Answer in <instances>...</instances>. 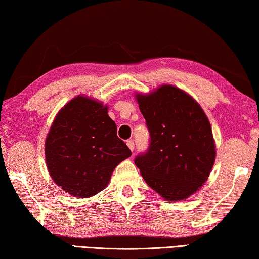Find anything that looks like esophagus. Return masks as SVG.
Segmentation results:
<instances>
[{"mask_svg": "<svg viewBox=\"0 0 259 259\" xmlns=\"http://www.w3.org/2000/svg\"><path fill=\"white\" fill-rule=\"evenodd\" d=\"M126 143H127V146H128V148L131 149V151H133L134 148H135V143H134L133 140H128V141H127Z\"/></svg>", "mask_w": 259, "mask_h": 259, "instance_id": "1", "label": "esophagus"}]
</instances>
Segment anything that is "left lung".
I'll list each match as a JSON object with an SVG mask.
<instances>
[{
	"label": "left lung",
	"instance_id": "1",
	"mask_svg": "<svg viewBox=\"0 0 259 259\" xmlns=\"http://www.w3.org/2000/svg\"><path fill=\"white\" fill-rule=\"evenodd\" d=\"M137 101L150 143L134 163L148 186L165 200H185L202 187L214 164L210 121L192 96L171 84L137 94Z\"/></svg>",
	"mask_w": 259,
	"mask_h": 259
}]
</instances>
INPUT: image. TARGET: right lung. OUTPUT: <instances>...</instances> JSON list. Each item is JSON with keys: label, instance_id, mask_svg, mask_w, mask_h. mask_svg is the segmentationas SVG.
I'll return each mask as SVG.
<instances>
[{"label": "right lung", "instance_id": "obj_1", "mask_svg": "<svg viewBox=\"0 0 259 259\" xmlns=\"http://www.w3.org/2000/svg\"><path fill=\"white\" fill-rule=\"evenodd\" d=\"M45 155L55 184L72 196L87 198L107 187L114 167L132 152L117 137L107 105L77 96L54 119Z\"/></svg>", "mask_w": 259, "mask_h": 259}]
</instances>
